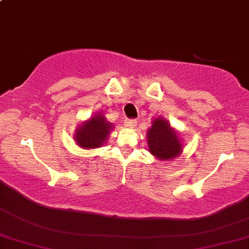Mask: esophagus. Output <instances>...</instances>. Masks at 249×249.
Segmentation results:
<instances>
[{"label":"esophagus","instance_id":"obj_1","mask_svg":"<svg viewBox=\"0 0 249 249\" xmlns=\"http://www.w3.org/2000/svg\"><path fill=\"white\" fill-rule=\"evenodd\" d=\"M137 124V121L135 119H125L124 120V125L127 128H134Z\"/></svg>","mask_w":249,"mask_h":249}]
</instances>
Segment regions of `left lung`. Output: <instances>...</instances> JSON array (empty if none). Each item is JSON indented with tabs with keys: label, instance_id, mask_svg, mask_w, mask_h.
I'll use <instances>...</instances> for the list:
<instances>
[{
	"label": "left lung",
	"instance_id": "1",
	"mask_svg": "<svg viewBox=\"0 0 249 249\" xmlns=\"http://www.w3.org/2000/svg\"><path fill=\"white\" fill-rule=\"evenodd\" d=\"M148 146L149 151L160 160L176 158L182 149L176 131L162 119L152 122V127L148 131Z\"/></svg>",
	"mask_w": 249,
	"mask_h": 249
}]
</instances>
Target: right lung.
<instances>
[{
  "label": "right lung",
  "mask_w": 249,
  "mask_h": 249,
  "mask_svg": "<svg viewBox=\"0 0 249 249\" xmlns=\"http://www.w3.org/2000/svg\"><path fill=\"white\" fill-rule=\"evenodd\" d=\"M110 128L112 125L103 115H96L79 127L75 139L82 148H99L109 135Z\"/></svg>",
  "instance_id": "add662e5"
}]
</instances>
